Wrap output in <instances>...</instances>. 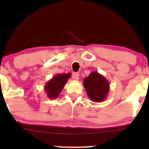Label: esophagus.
<instances>
[{
    "label": "esophagus",
    "mask_w": 149,
    "mask_h": 149,
    "mask_svg": "<svg viewBox=\"0 0 149 149\" xmlns=\"http://www.w3.org/2000/svg\"><path fill=\"white\" fill-rule=\"evenodd\" d=\"M73 78L75 80H78V78H79V73H74L73 74Z\"/></svg>",
    "instance_id": "34e87169"
}]
</instances>
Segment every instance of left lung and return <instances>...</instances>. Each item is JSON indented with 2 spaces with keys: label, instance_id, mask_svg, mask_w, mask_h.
Masks as SVG:
<instances>
[{
  "label": "left lung",
  "instance_id": "obj_1",
  "mask_svg": "<svg viewBox=\"0 0 149 149\" xmlns=\"http://www.w3.org/2000/svg\"><path fill=\"white\" fill-rule=\"evenodd\" d=\"M83 86L92 102H102L109 92V83L106 78L97 71L90 73L83 80Z\"/></svg>",
  "mask_w": 149,
  "mask_h": 149
}]
</instances>
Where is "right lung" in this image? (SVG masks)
<instances>
[{
  "mask_svg": "<svg viewBox=\"0 0 149 149\" xmlns=\"http://www.w3.org/2000/svg\"><path fill=\"white\" fill-rule=\"evenodd\" d=\"M71 76L70 73H61L51 78L44 87L47 97L49 99L57 98Z\"/></svg>",
  "mask_w": 149,
  "mask_h": 149,
  "instance_id": "right-lung-1",
  "label": "right lung"
}]
</instances>
